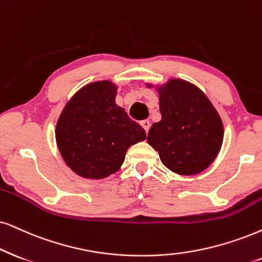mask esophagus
Here are the masks:
<instances>
[{
    "mask_svg": "<svg viewBox=\"0 0 262 262\" xmlns=\"http://www.w3.org/2000/svg\"><path fill=\"white\" fill-rule=\"evenodd\" d=\"M140 124L142 125V128H144L145 129V132H146V133H147V132H148V129H150V121H147V120H144V121H141L140 122Z\"/></svg>",
    "mask_w": 262,
    "mask_h": 262,
    "instance_id": "1",
    "label": "esophagus"
}]
</instances>
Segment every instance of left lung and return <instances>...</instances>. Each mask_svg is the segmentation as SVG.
I'll list each match as a JSON object with an SVG mask.
<instances>
[{
    "label": "left lung",
    "mask_w": 262,
    "mask_h": 262,
    "mask_svg": "<svg viewBox=\"0 0 262 262\" xmlns=\"http://www.w3.org/2000/svg\"><path fill=\"white\" fill-rule=\"evenodd\" d=\"M157 92L162 120L152 124L147 142L174 173L194 175L207 169L224 140L217 111L200 88L184 79L171 78Z\"/></svg>",
    "instance_id": "obj_1"
}]
</instances>
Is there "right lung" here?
I'll return each mask as SVG.
<instances>
[{
	"label": "right lung",
	"instance_id": "right-lung-1",
	"mask_svg": "<svg viewBox=\"0 0 262 262\" xmlns=\"http://www.w3.org/2000/svg\"><path fill=\"white\" fill-rule=\"evenodd\" d=\"M117 85L97 81L84 85L65 105L55 139L68 167L85 179H104L123 164L132 145L144 141V128L116 105Z\"/></svg>",
	"mask_w": 262,
	"mask_h": 262
}]
</instances>
